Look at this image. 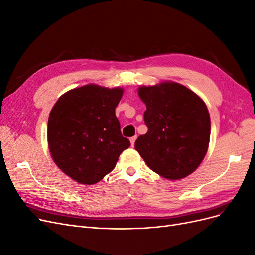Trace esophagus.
Masks as SVG:
<instances>
[{"label": "esophagus", "mask_w": 255, "mask_h": 255, "mask_svg": "<svg viewBox=\"0 0 255 255\" xmlns=\"http://www.w3.org/2000/svg\"><path fill=\"white\" fill-rule=\"evenodd\" d=\"M136 139H137V136H133V137H130V138H129V141H130V145H132V146H134V144H135V141H136Z\"/></svg>", "instance_id": "obj_1"}]
</instances>
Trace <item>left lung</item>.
I'll list each match as a JSON object with an SVG mask.
<instances>
[{
  "label": "left lung",
  "mask_w": 255,
  "mask_h": 255,
  "mask_svg": "<svg viewBox=\"0 0 255 255\" xmlns=\"http://www.w3.org/2000/svg\"><path fill=\"white\" fill-rule=\"evenodd\" d=\"M146 110L148 132L135 149L151 170L168 180H180L202 163L211 136V118L203 100L174 82L138 88Z\"/></svg>",
  "instance_id": "left-lung-1"
}]
</instances>
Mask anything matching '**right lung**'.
<instances>
[{"instance_id": "1", "label": "right lung", "mask_w": 255, "mask_h": 255, "mask_svg": "<svg viewBox=\"0 0 255 255\" xmlns=\"http://www.w3.org/2000/svg\"><path fill=\"white\" fill-rule=\"evenodd\" d=\"M123 89L89 84L67 91L49 116L48 143L54 163L81 184L101 181L130 145L115 109Z\"/></svg>"}]
</instances>
